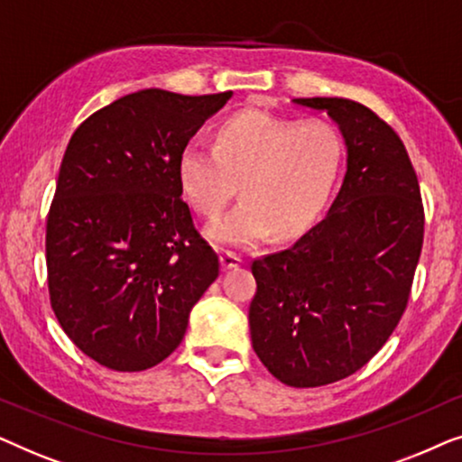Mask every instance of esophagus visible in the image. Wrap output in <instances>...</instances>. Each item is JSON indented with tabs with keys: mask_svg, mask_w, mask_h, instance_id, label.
<instances>
[{
	"mask_svg": "<svg viewBox=\"0 0 462 462\" xmlns=\"http://www.w3.org/2000/svg\"><path fill=\"white\" fill-rule=\"evenodd\" d=\"M242 263H244V258L239 256V254H236V252L225 250L223 254H220V264H223L225 271L236 269V267H239V264H242Z\"/></svg>",
	"mask_w": 462,
	"mask_h": 462,
	"instance_id": "esophagus-1",
	"label": "esophagus"
}]
</instances>
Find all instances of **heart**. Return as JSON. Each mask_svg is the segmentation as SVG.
Masks as SVG:
<instances>
[{"instance_id":"1","label":"heart","mask_w":462,"mask_h":462,"mask_svg":"<svg viewBox=\"0 0 462 462\" xmlns=\"http://www.w3.org/2000/svg\"><path fill=\"white\" fill-rule=\"evenodd\" d=\"M345 138L326 119L280 117L245 109L226 117L214 147L189 141L179 180L201 217L217 218L237 193L244 199L208 229L214 242L248 245L294 237L318 218L343 166Z\"/></svg>"}]
</instances>
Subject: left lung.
Listing matches in <instances>:
<instances>
[{
  "mask_svg": "<svg viewBox=\"0 0 462 462\" xmlns=\"http://www.w3.org/2000/svg\"><path fill=\"white\" fill-rule=\"evenodd\" d=\"M326 111L346 144L330 210L290 248L252 261L250 337L277 381L309 389L364 368L406 311L425 236L420 187L402 138L349 98H294Z\"/></svg>",
  "mask_w": 462,
  "mask_h": 462,
  "instance_id": "left-lung-1",
  "label": "left lung"
}]
</instances>
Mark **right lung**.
Returning a JSON list of instances; mask_svg holds the SVG:
<instances>
[{
	"mask_svg": "<svg viewBox=\"0 0 462 462\" xmlns=\"http://www.w3.org/2000/svg\"><path fill=\"white\" fill-rule=\"evenodd\" d=\"M231 97L128 94L67 144L46 223L50 305L73 345L105 368L163 362L218 277V254L180 198L179 155Z\"/></svg>",
	"mask_w": 462,
	"mask_h": 462,
	"instance_id": "add662e5",
	"label": "right lung"
}]
</instances>
